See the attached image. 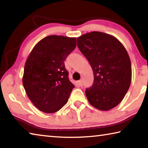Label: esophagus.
<instances>
[{"label": "esophagus", "instance_id": "1", "mask_svg": "<svg viewBox=\"0 0 148 148\" xmlns=\"http://www.w3.org/2000/svg\"><path fill=\"white\" fill-rule=\"evenodd\" d=\"M77 84H78L79 86H83V82H82V80H79V81L77 82Z\"/></svg>", "mask_w": 148, "mask_h": 148}]
</instances>
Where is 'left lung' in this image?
<instances>
[{
	"mask_svg": "<svg viewBox=\"0 0 148 148\" xmlns=\"http://www.w3.org/2000/svg\"><path fill=\"white\" fill-rule=\"evenodd\" d=\"M77 45L94 74L93 84L86 90L87 100L102 111L114 108L131 83V62L126 49L116 37L99 31L80 36Z\"/></svg>",
	"mask_w": 148,
	"mask_h": 148,
	"instance_id": "1",
	"label": "left lung"
}]
</instances>
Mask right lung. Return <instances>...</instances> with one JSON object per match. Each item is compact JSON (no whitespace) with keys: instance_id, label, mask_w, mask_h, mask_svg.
<instances>
[{"instance_id":"right-lung-1","label":"right lung","mask_w":148,"mask_h":148,"mask_svg":"<svg viewBox=\"0 0 148 148\" xmlns=\"http://www.w3.org/2000/svg\"><path fill=\"white\" fill-rule=\"evenodd\" d=\"M76 46V38L50 35L39 41L27 57L22 81L27 96L40 111L51 114L66 102L74 86L64 60Z\"/></svg>"}]
</instances>
